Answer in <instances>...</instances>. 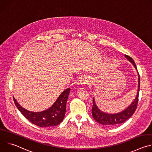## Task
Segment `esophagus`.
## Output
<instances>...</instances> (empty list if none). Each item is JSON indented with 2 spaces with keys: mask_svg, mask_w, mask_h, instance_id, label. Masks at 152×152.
<instances>
[{
  "mask_svg": "<svg viewBox=\"0 0 152 152\" xmlns=\"http://www.w3.org/2000/svg\"><path fill=\"white\" fill-rule=\"evenodd\" d=\"M88 82H89V79H88V77L86 76H82V77L80 78V83L83 85L87 84L88 83Z\"/></svg>",
  "mask_w": 152,
  "mask_h": 152,
  "instance_id": "obj_1",
  "label": "esophagus"
}]
</instances>
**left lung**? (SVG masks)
I'll list each match as a JSON object with an SVG mask.
<instances>
[{
  "label": "left lung",
  "instance_id": "left-lung-1",
  "mask_svg": "<svg viewBox=\"0 0 152 152\" xmlns=\"http://www.w3.org/2000/svg\"><path fill=\"white\" fill-rule=\"evenodd\" d=\"M124 56L127 59V60L129 62H131L132 64L135 69L137 71V73L138 75V85L137 94L134 100L128 107H127L125 110H124L123 111L120 113H114V114L106 113L103 111H102L97 106L95 102V99L94 98H93V104L92 107L93 117L94 118V120L96 121H97L99 123L106 126L111 127V126H116L120 123H124L130 117H132V115L135 113L137 107V104L138 101V96H139V92H140V75L137 70L136 64L134 61L133 60V59L126 55H125Z\"/></svg>",
  "mask_w": 152,
  "mask_h": 152
}]
</instances>
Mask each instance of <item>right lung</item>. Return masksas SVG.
<instances>
[{
	"mask_svg": "<svg viewBox=\"0 0 152 152\" xmlns=\"http://www.w3.org/2000/svg\"><path fill=\"white\" fill-rule=\"evenodd\" d=\"M70 88L65 90L58 97L55 102L48 110L41 112H32L26 110L13 97L17 109L23 115L33 124L42 127L56 126L64 118L66 111L67 100Z\"/></svg>",
	"mask_w": 152,
	"mask_h": 152,
	"instance_id": "right-lung-1",
	"label": "right lung"
}]
</instances>
